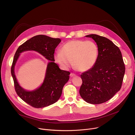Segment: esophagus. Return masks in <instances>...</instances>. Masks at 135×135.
<instances>
[{
	"mask_svg": "<svg viewBox=\"0 0 135 135\" xmlns=\"http://www.w3.org/2000/svg\"><path fill=\"white\" fill-rule=\"evenodd\" d=\"M70 76L71 78H73V77L75 76H76V75H75V74L73 73H70Z\"/></svg>",
	"mask_w": 135,
	"mask_h": 135,
	"instance_id": "1",
	"label": "esophagus"
}]
</instances>
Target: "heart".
Masks as SVG:
<instances>
[{
  "instance_id": "1",
  "label": "heart",
  "mask_w": 135,
  "mask_h": 135,
  "mask_svg": "<svg viewBox=\"0 0 135 135\" xmlns=\"http://www.w3.org/2000/svg\"><path fill=\"white\" fill-rule=\"evenodd\" d=\"M99 50L96 43L91 41L72 40L66 43L55 55V61L62 68L67 69L73 65L79 71L92 68L97 61Z\"/></svg>"
}]
</instances>
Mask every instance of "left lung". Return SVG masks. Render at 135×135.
<instances>
[{"label": "left lung", "instance_id": "obj_1", "mask_svg": "<svg viewBox=\"0 0 135 135\" xmlns=\"http://www.w3.org/2000/svg\"><path fill=\"white\" fill-rule=\"evenodd\" d=\"M95 42L98 58L94 66L81 75L80 94L86 102L99 104L111 99L121 89L125 66L119 48L111 41L95 34L86 36Z\"/></svg>", "mask_w": 135, "mask_h": 135}]
</instances>
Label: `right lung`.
I'll use <instances>...</instances> for the list:
<instances>
[{
    "label": "right lung",
    "instance_id": "right-lung-1",
    "mask_svg": "<svg viewBox=\"0 0 135 135\" xmlns=\"http://www.w3.org/2000/svg\"><path fill=\"white\" fill-rule=\"evenodd\" d=\"M60 38H53L45 35L33 36L19 46L15 54L11 67L14 88L17 94L24 102L35 108H43L56 103L62 94L64 85L69 79L70 72L61 70L54 62L55 49L60 43ZM38 51L51 61L48 64L46 78L42 85L32 91H27L18 84L14 73V66L20 53L25 50Z\"/></svg>",
    "mask_w": 135,
    "mask_h": 135
}]
</instances>
